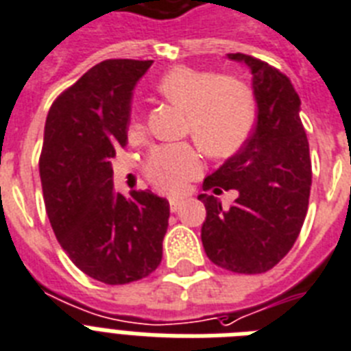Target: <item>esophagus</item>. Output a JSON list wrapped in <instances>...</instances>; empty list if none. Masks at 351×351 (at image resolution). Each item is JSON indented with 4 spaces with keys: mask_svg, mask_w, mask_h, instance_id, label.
Masks as SVG:
<instances>
[{
    "mask_svg": "<svg viewBox=\"0 0 351 351\" xmlns=\"http://www.w3.org/2000/svg\"><path fill=\"white\" fill-rule=\"evenodd\" d=\"M168 203H170V210H172V212H178L179 206H181V199L170 197V199H168Z\"/></svg>",
    "mask_w": 351,
    "mask_h": 351,
    "instance_id": "34e87169",
    "label": "esophagus"
}]
</instances>
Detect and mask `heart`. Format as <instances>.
Listing matches in <instances>:
<instances>
[{"mask_svg":"<svg viewBox=\"0 0 351 351\" xmlns=\"http://www.w3.org/2000/svg\"><path fill=\"white\" fill-rule=\"evenodd\" d=\"M158 90L186 110L184 130L214 158L237 152L250 136L255 105L248 86L234 77H219L210 70L176 66L158 83ZM139 112L130 116V132L141 130ZM201 170L199 152L189 143L154 148L145 161V173L154 186L179 190Z\"/></svg>","mask_w":351,"mask_h":351,"instance_id":"b5f03b06","label":"heart"}]
</instances>
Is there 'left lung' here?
Listing matches in <instances>:
<instances>
[{
	"label": "left lung",
	"instance_id": "1",
	"mask_svg": "<svg viewBox=\"0 0 351 351\" xmlns=\"http://www.w3.org/2000/svg\"><path fill=\"white\" fill-rule=\"evenodd\" d=\"M252 70L257 123L235 156L204 179L203 190H237L228 210L201 193L206 219L204 252L235 274H263L291 250L308 212L312 186L310 147L299 110L301 99L287 75L246 54H228Z\"/></svg>",
	"mask_w": 351,
	"mask_h": 351
}]
</instances>
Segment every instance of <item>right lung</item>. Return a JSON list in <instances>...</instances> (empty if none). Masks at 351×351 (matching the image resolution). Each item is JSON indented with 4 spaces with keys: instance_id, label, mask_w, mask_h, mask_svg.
Wrapping results in <instances>:
<instances>
[{
    "instance_id": "right-lung-1",
    "label": "right lung",
    "mask_w": 351,
    "mask_h": 351,
    "mask_svg": "<svg viewBox=\"0 0 351 351\" xmlns=\"http://www.w3.org/2000/svg\"><path fill=\"white\" fill-rule=\"evenodd\" d=\"M152 61L106 60L52 103L39 176L52 230L70 261L105 285H128L161 263L170 204L116 192L110 159L127 147L132 90Z\"/></svg>"
}]
</instances>
